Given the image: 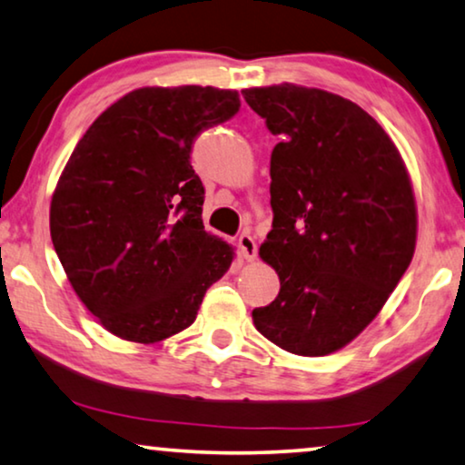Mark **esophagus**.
Here are the masks:
<instances>
[{"mask_svg": "<svg viewBox=\"0 0 465 465\" xmlns=\"http://www.w3.org/2000/svg\"><path fill=\"white\" fill-rule=\"evenodd\" d=\"M238 246L240 252L246 261H254L256 259V242L251 233H242L238 238Z\"/></svg>", "mask_w": 465, "mask_h": 465, "instance_id": "obj_1", "label": "esophagus"}]
</instances>
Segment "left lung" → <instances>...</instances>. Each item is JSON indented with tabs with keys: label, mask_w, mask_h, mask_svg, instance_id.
<instances>
[{
	"label": "left lung",
	"mask_w": 465,
	"mask_h": 465,
	"mask_svg": "<svg viewBox=\"0 0 465 465\" xmlns=\"http://www.w3.org/2000/svg\"><path fill=\"white\" fill-rule=\"evenodd\" d=\"M282 142L272 152L273 225L261 259L277 299L252 311L280 349L330 355L357 338L410 267L418 213L397 145L355 102L282 83L242 92Z\"/></svg>",
	"instance_id": "1"
}]
</instances>
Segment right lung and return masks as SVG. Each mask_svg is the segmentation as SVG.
<instances>
[{
  "instance_id": "add662e5",
  "label": "right lung",
  "mask_w": 465,
  "mask_h": 465,
  "mask_svg": "<svg viewBox=\"0 0 465 465\" xmlns=\"http://www.w3.org/2000/svg\"><path fill=\"white\" fill-rule=\"evenodd\" d=\"M240 110L233 89L142 87L81 137L52 196L55 254L81 302L123 341L161 342L193 323L233 248L203 223L190 154Z\"/></svg>"
}]
</instances>
